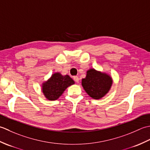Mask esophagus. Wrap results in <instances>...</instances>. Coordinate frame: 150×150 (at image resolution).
<instances>
[{"label": "esophagus", "mask_w": 150, "mask_h": 150, "mask_svg": "<svg viewBox=\"0 0 150 150\" xmlns=\"http://www.w3.org/2000/svg\"><path fill=\"white\" fill-rule=\"evenodd\" d=\"M73 79H74V80L76 82V83H78V82H79V79L78 76H74V77H73Z\"/></svg>", "instance_id": "obj_1"}]
</instances>
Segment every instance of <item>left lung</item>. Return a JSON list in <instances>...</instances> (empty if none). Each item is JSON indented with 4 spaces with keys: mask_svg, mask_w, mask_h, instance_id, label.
I'll return each mask as SVG.
<instances>
[{
    "mask_svg": "<svg viewBox=\"0 0 150 150\" xmlns=\"http://www.w3.org/2000/svg\"><path fill=\"white\" fill-rule=\"evenodd\" d=\"M112 84V79L111 76L94 69L88 70L86 77L81 80L82 87L85 92L95 100L101 99L108 94Z\"/></svg>",
    "mask_w": 150,
    "mask_h": 150,
    "instance_id": "obj_1",
    "label": "left lung"
}]
</instances>
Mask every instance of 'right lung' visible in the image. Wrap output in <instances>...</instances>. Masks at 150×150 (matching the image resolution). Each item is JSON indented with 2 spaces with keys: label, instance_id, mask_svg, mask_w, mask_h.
I'll return each instance as SVG.
<instances>
[{
  "label": "right lung",
  "instance_id": "1",
  "mask_svg": "<svg viewBox=\"0 0 150 150\" xmlns=\"http://www.w3.org/2000/svg\"><path fill=\"white\" fill-rule=\"evenodd\" d=\"M74 83L69 75L63 76L59 72H56L52 74L47 81L42 83V92L48 100H56L62 95L67 87Z\"/></svg>",
  "mask_w": 150,
  "mask_h": 150
}]
</instances>
